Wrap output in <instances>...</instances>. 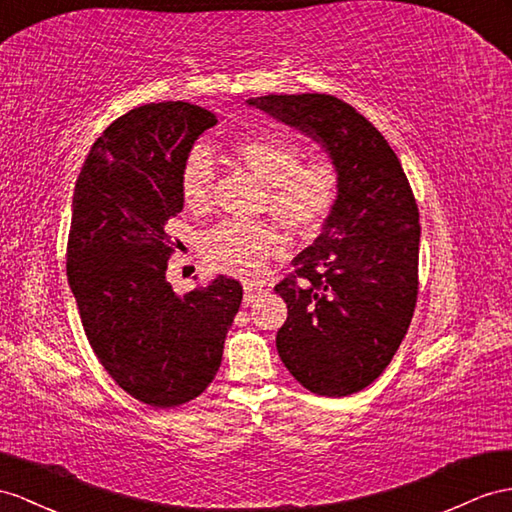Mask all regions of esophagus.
<instances>
[{
    "instance_id": "esophagus-1",
    "label": "esophagus",
    "mask_w": 512,
    "mask_h": 512,
    "mask_svg": "<svg viewBox=\"0 0 512 512\" xmlns=\"http://www.w3.org/2000/svg\"><path fill=\"white\" fill-rule=\"evenodd\" d=\"M266 292V287L264 285H259V283H246L244 285V303L248 305V303H253V300L257 298V296H261Z\"/></svg>"
}]
</instances>
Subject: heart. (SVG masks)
I'll return each instance as SVG.
<instances>
[{
	"instance_id": "b5f03b06",
	"label": "heart",
	"mask_w": 512,
	"mask_h": 512,
	"mask_svg": "<svg viewBox=\"0 0 512 512\" xmlns=\"http://www.w3.org/2000/svg\"><path fill=\"white\" fill-rule=\"evenodd\" d=\"M233 155L268 186L270 212L294 231L311 233L324 225L339 196V173L326 160L303 164L292 140L277 134L244 136L233 142ZM214 160L205 147H194L181 166V199L190 209H203L212 199ZM287 235L277 222L225 220L203 235V253L216 270L231 277L255 279L270 259L281 257Z\"/></svg>"
}]
</instances>
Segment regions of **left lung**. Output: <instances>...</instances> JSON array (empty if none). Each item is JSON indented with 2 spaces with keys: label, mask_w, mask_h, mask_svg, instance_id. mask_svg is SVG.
Masks as SVG:
<instances>
[{
  "label": "left lung",
  "mask_w": 512,
  "mask_h": 512,
  "mask_svg": "<svg viewBox=\"0 0 512 512\" xmlns=\"http://www.w3.org/2000/svg\"><path fill=\"white\" fill-rule=\"evenodd\" d=\"M246 103L318 142L339 173L322 233L274 292L287 303L277 333L285 368L318 396H350L383 374L413 318L419 212L409 179L381 131L342 99L307 93Z\"/></svg>",
  "instance_id": "1"
}]
</instances>
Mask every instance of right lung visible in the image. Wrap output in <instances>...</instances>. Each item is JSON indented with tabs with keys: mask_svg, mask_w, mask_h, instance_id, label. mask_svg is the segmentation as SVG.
Segmentation results:
<instances>
[{
	"mask_svg": "<svg viewBox=\"0 0 512 512\" xmlns=\"http://www.w3.org/2000/svg\"><path fill=\"white\" fill-rule=\"evenodd\" d=\"M216 114L186 101L129 110L95 140L75 183L67 277L90 346L129 396L168 409L207 389L242 303L218 274L179 296L166 281L181 166Z\"/></svg>",
	"mask_w": 512,
	"mask_h": 512,
	"instance_id": "1",
	"label": "right lung"
}]
</instances>
